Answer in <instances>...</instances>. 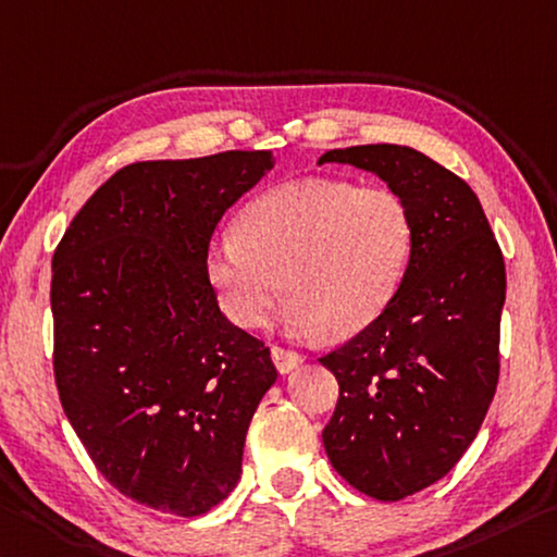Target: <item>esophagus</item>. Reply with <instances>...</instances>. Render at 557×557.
Instances as JSON below:
<instances>
[{"label":"esophagus","instance_id":"34e87169","mask_svg":"<svg viewBox=\"0 0 557 557\" xmlns=\"http://www.w3.org/2000/svg\"><path fill=\"white\" fill-rule=\"evenodd\" d=\"M272 361H275V367L280 369L282 374L293 372L295 367L302 364V357L297 355L293 349H285V347H272Z\"/></svg>","mask_w":557,"mask_h":557}]
</instances>
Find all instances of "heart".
<instances>
[{
  "instance_id": "obj_1",
  "label": "heart",
  "mask_w": 557,
  "mask_h": 557,
  "mask_svg": "<svg viewBox=\"0 0 557 557\" xmlns=\"http://www.w3.org/2000/svg\"><path fill=\"white\" fill-rule=\"evenodd\" d=\"M413 243L409 202L386 185L297 178L247 202L237 233L208 243L202 270L243 330L262 326L285 293L282 317L295 334L347 339L389 310Z\"/></svg>"
}]
</instances>
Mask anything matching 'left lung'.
I'll return each mask as SVG.
<instances>
[{
    "mask_svg": "<svg viewBox=\"0 0 557 557\" xmlns=\"http://www.w3.org/2000/svg\"><path fill=\"white\" fill-rule=\"evenodd\" d=\"M409 202L417 243L404 285L374 324L320 357L339 382L322 431L344 481L401 500L454 469L479 434L500 372L506 264L471 185L409 146L326 151Z\"/></svg>",
    "mask_w": 557,
    "mask_h": 557,
    "instance_id": "1",
    "label": "left lung"
}]
</instances>
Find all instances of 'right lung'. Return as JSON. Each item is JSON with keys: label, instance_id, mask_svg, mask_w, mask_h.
Listing matches in <instances>:
<instances>
[{"label": "right lung", "instance_id": "add662e5", "mask_svg": "<svg viewBox=\"0 0 557 557\" xmlns=\"http://www.w3.org/2000/svg\"><path fill=\"white\" fill-rule=\"evenodd\" d=\"M270 151L144 161L78 210L51 260L54 379L96 469L163 513H208L235 488L270 349L220 312L202 270L220 218Z\"/></svg>", "mask_w": 557, "mask_h": 557}]
</instances>
